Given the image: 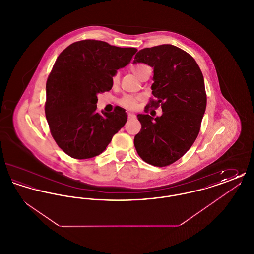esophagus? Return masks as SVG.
<instances>
[{
  "label": "esophagus",
  "instance_id": "obj_1",
  "mask_svg": "<svg viewBox=\"0 0 254 254\" xmlns=\"http://www.w3.org/2000/svg\"><path fill=\"white\" fill-rule=\"evenodd\" d=\"M135 117H136V115L133 114V113H128V114H127V118H128V119H134Z\"/></svg>",
  "mask_w": 254,
  "mask_h": 254
}]
</instances>
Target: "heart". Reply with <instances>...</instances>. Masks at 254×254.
<instances>
[{"instance_id":"obj_1","label":"heart","mask_w":254,"mask_h":254,"mask_svg":"<svg viewBox=\"0 0 254 254\" xmlns=\"http://www.w3.org/2000/svg\"><path fill=\"white\" fill-rule=\"evenodd\" d=\"M149 68V66H147L146 64H139V65H134L131 67L132 72L141 80L142 77L144 76L145 70ZM120 82V75L119 73H114L111 77V85L113 87L117 86ZM142 100V96L140 95H133V94H127L122 97L121 99L118 101L119 105L125 108V109H128V110H134L137 109L138 107V103Z\"/></svg>"}]
</instances>
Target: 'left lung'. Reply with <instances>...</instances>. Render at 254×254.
I'll use <instances>...</instances> for the list:
<instances>
[{"label": "left lung", "mask_w": 254, "mask_h": 254, "mask_svg": "<svg viewBox=\"0 0 254 254\" xmlns=\"http://www.w3.org/2000/svg\"><path fill=\"white\" fill-rule=\"evenodd\" d=\"M133 63L153 67L155 99L149 100L145 112L149 108L163 110L156 118L137 116L142 128L134 137V145L145 163L167 167L191 147L199 134L206 107L204 77L193 57L172 45L141 49Z\"/></svg>", "instance_id": "obj_1"}]
</instances>
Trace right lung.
<instances>
[{"instance_id":"add662e5","label":"right lung","mask_w":254,"mask_h":254,"mask_svg":"<svg viewBox=\"0 0 254 254\" xmlns=\"http://www.w3.org/2000/svg\"><path fill=\"white\" fill-rule=\"evenodd\" d=\"M136 51L83 40L61 52L47 81L45 112L53 139L68 156L82 160L101 154L125 126L126 110L118 107L100 114L97 95L111 89L112 75Z\"/></svg>"}]
</instances>
